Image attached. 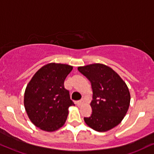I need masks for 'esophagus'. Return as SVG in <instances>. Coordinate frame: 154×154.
I'll return each instance as SVG.
<instances>
[{
	"instance_id": "1",
	"label": "esophagus",
	"mask_w": 154,
	"mask_h": 154,
	"mask_svg": "<svg viewBox=\"0 0 154 154\" xmlns=\"http://www.w3.org/2000/svg\"><path fill=\"white\" fill-rule=\"evenodd\" d=\"M82 102H83L82 100H80L77 101V102H76V105H78V106H79V105H81L82 104Z\"/></svg>"
}]
</instances>
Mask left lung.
<instances>
[{"mask_svg": "<svg viewBox=\"0 0 154 154\" xmlns=\"http://www.w3.org/2000/svg\"><path fill=\"white\" fill-rule=\"evenodd\" d=\"M92 89V114L84 118L89 127L105 132L118 125L127 113L131 95L126 84L110 67L103 64L79 66Z\"/></svg>", "mask_w": 154, "mask_h": 154, "instance_id": "8db88e82", "label": "left lung"}]
</instances>
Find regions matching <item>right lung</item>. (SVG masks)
Segmentation results:
<instances>
[{"instance_id": "obj_1", "label": "right lung", "mask_w": 154, "mask_h": 154, "mask_svg": "<svg viewBox=\"0 0 154 154\" xmlns=\"http://www.w3.org/2000/svg\"><path fill=\"white\" fill-rule=\"evenodd\" d=\"M72 68L68 64L49 63L38 69L27 85L24 107L31 121L42 130L52 132L62 127L68 108L75 105L64 87Z\"/></svg>"}]
</instances>
